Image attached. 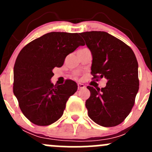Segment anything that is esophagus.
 <instances>
[{
	"label": "esophagus",
	"instance_id": "obj_1",
	"mask_svg": "<svg viewBox=\"0 0 152 152\" xmlns=\"http://www.w3.org/2000/svg\"><path fill=\"white\" fill-rule=\"evenodd\" d=\"M86 88V86H85L83 83H78V90L79 89H82V88Z\"/></svg>",
	"mask_w": 152,
	"mask_h": 152
}]
</instances>
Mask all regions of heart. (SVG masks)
I'll return each instance as SVG.
<instances>
[{
    "label": "heart",
    "instance_id": "1",
    "mask_svg": "<svg viewBox=\"0 0 152 152\" xmlns=\"http://www.w3.org/2000/svg\"><path fill=\"white\" fill-rule=\"evenodd\" d=\"M75 75H76V76H78V74H75Z\"/></svg>",
    "mask_w": 152,
    "mask_h": 152
}]
</instances>
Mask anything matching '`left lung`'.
Wrapping results in <instances>:
<instances>
[{"mask_svg":"<svg viewBox=\"0 0 152 152\" xmlns=\"http://www.w3.org/2000/svg\"><path fill=\"white\" fill-rule=\"evenodd\" d=\"M91 52V74L96 80H107L104 88L88 86V116L100 126L112 127L124 121L133 108L139 91L138 62L125 43L104 31L81 33Z\"/></svg>","mask_w":152,"mask_h":152,"instance_id":"1","label":"left lung"}]
</instances>
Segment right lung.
<instances>
[{"label":"right lung","mask_w":152,"mask_h":152,"mask_svg":"<svg viewBox=\"0 0 152 152\" xmlns=\"http://www.w3.org/2000/svg\"><path fill=\"white\" fill-rule=\"evenodd\" d=\"M83 45L78 34L50 32L20 51L13 69V94L22 113L33 124L48 126L61 117L68 99L78 86L70 79L53 85L52 71L61 67L66 57Z\"/></svg>","instance_id":"right-lung-1"}]
</instances>
